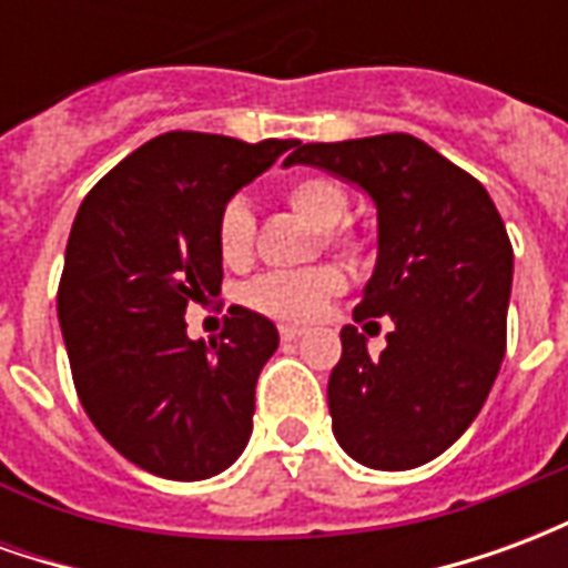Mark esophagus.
<instances>
[{"label": "esophagus", "instance_id": "esophagus-1", "mask_svg": "<svg viewBox=\"0 0 568 568\" xmlns=\"http://www.w3.org/2000/svg\"><path fill=\"white\" fill-rule=\"evenodd\" d=\"M307 328H301V325H280V337L283 341H297V337H304Z\"/></svg>", "mask_w": 568, "mask_h": 568}]
</instances>
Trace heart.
I'll use <instances>...</instances> for the list:
<instances>
[{
  "mask_svg": "<svg viewBox=\"0 0 568 568\" xmlns=\"http://www.w3.org/2000/svg\"><path fill=\"white\" fill-rule=\"evenodd\" d=\"M288 203L310 222L332 231L344 222L349 212L346 191L325 175H304L288 185ZM341 236V234H337ZM334 236V240H337ZM255 240V215L246 197H231L219 212L215 222V243L227 264H240L248 258ZM344 288V273L337 267H310V271H273L248 283L246 301L261 313L276 316V320L304 322L313 320L325 301Z\"/></svg>",
  "mask_w": 568,
  "mask_h": 568,
  "instance_id": "1",
  "label": "heart"
}]
</instances>
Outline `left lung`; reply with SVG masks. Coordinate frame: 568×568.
Instances as JSON below:
<instances>
[{
    "label": "left lung",
    "mask_w": 568,
    "mask_h": 568,
    "mask_svg": "<svg viewBox=\"0 0 568 568\" xmlns=\"http://www.w3.org/2000/svg\"><path fill=\"white\" fill-rule=\"evenodd\" d=\"M295 163L374 200L377 264L353 316L395 322L381 356L344 325L328 377L334 438L368 468H417L471 426L499 374L514 276L508 231L475 175L407 133L297 142L285 166Z\"/></svg>",
    "instance_id": "1"
}]
</instances>
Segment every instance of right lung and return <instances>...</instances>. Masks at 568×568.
<instances>
[{"label": "right lung", "mask_w": 568, "mask_h": 568, "mask_svg": "<svg viewBox=\"0 0 568 568\" xmlns=\"http://www.w3.org/2000/svg\"><path fill=\"white\" fill-rule=\"evenodd\" d=\"M295 145L173 130L81 200L57 292L72 381L97 432L151 475L203 480L246 450L276 325L231 307L206 344L185 334V310L222 292L224 203Z\"/></svg>", "instance_id": "right-lung-1"}]
</instances>
